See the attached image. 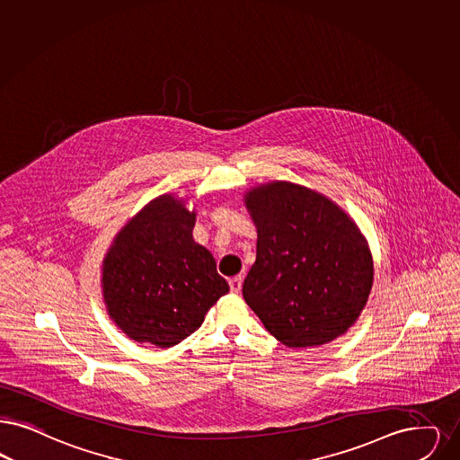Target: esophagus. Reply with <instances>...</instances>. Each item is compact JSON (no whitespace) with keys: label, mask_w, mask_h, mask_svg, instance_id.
Here are the masks:
<instances>
[{"label":"esophagus","mask_w":460,"mask_h":460,"mask_svg":"<svg viewBox=\"0 0 460 460\" xmlns=\"http://www.w3.org/2000/svg\"><path fill=\"white\" fill-rule=\"evenodd\" d=\"M241 284H243V279H241V276L229 279V288H231V293H239V291H241Z\"/></svg>","instance_id":"esophagus-1"}]
</instances>
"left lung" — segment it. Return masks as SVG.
I'll return each instance as SVG.
<instances>
[{
  "label": "left lung",
  "instance_id": "8db88e82",
  "mask_svg": "<svg viewBox=\"0 0 460 460\" xmlns=\"http://www.w3.org/2000/svg\"><path fill=\"white\" fill-rule=\"evenodd\" d=\"M257 226V260L243 297L288 348L332 342L354 325L373 284L367 239L327 197L288 181L244 197Z\"/></svg>",
  "mask_w": 460,
  "mask_h": 460
}]
</instances>
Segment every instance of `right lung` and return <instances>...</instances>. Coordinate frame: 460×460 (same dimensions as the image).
Segmentation results:
<instances>
[{
    "instance_id": "obj_1",
    "label": "right lung",
    "mask_w": 460,
    "mask_h": 460,
    "mask_svg": "<svg viewBox=\"0 0 460 460\" xmlns=\"http://www.w3.org/2000/svg\"><path fill=\"white\" fill-rule=\"evenodd\" d=\"M195 212L161 195L118 233L102 263L111 318L137 342L172 348L227 295L212 253L193 239Z\"/></svg>"
}]
</instances>
